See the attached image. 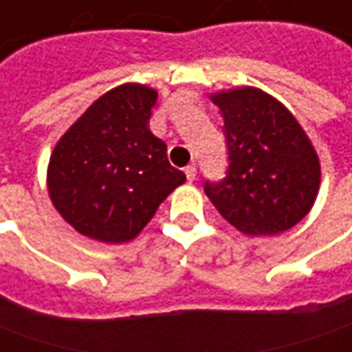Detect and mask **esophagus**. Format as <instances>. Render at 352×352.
I'll return each mask as SVG.
<instances>
[{"label": "esophagus", "instance_id": "esophagus-1", "mask_svg": "<svg viewBox=\"0 0 352 352\" xmlns=\"http://www.w3.org/2000/svg\"><path fill=\"white\" fill-rule=\"evenodd\" d=\"M185 175H187L189 181H195V177H197V167H195V165H187V167H185Z\"/></svg>", "mask_w": 352, "mask_h": 352}]
</instances>
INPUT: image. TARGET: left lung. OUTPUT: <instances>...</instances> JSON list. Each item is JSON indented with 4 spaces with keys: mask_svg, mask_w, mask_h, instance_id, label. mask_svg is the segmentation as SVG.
<instances>
[{
    "mask_svg": "<svg viewBox=\"0 0 352 352\" xmlns=\"http://www.w3.org/2000/svg\"><path fill=\"white\" fill-rule=\"evenodd\" d=\"M224 118L226 177L205 192L226 221L248 236L296 226L315 203L321 165L292 112L270 94L244 86L212 94Z\"/></svg>",
    "mask_w": 352,
    "mask_h": 352,
    "instance_id": "left-lung-1",
    "label": "left lung"
}]
</instances>
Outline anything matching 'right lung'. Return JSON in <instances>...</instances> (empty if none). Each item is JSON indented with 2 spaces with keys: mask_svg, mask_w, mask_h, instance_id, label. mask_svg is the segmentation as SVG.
I'll use <instances>...</instances> for the list:
<instances>
[{
  "mask_svg": "<svg viewBox=\"0 0 352 352\" xmlns=\"http://www.w3.org/2000/svg\"><path fill=\"white\" fill-rule=\"evenodd\" d=\"M157 92L122 85L100 96L54 147L47 185L54 208L88 238L122 244L153 219L185 173L149 130Z\"/></svg>",
  "mask_w": 352,
  "mask_h": 352,
  "instance_id": "add662e5",
  "label": "right lung"
}]
</instances>
